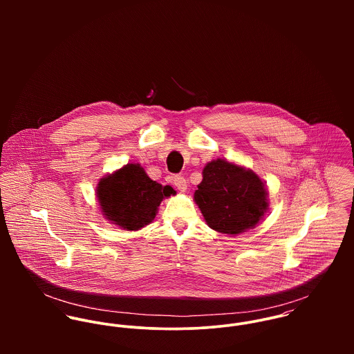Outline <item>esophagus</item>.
<instances>
[{
  "instance_id": "esophagus-1",
  "label": "esophagus",
  "mask_w": 354,
  "mask_h": 354,
  "mask_svg": "<svg viewBox=\"0 0 354 354\" xmlns=\"http://www.w3.org/2000/svg\"><path fill=\"white\" fill-rule=\"evenodd\" d=\"M173 184H174V185L177 187V189H180V191H185L187 187H188L185 177L181 176V174H177V176L173 177Z\"/></svg>"
}]
</instances>
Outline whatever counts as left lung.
Here are the masks:
<instances>
[{
	"instance_id": "left-lung-1",
	"label": "left lung",
	"mask_w": 354,
	"mask_h": 354,
	"mask_svg": "<svg viewBox=\"0 0 354 354\" xmlns=\"http://www.w3.org/2000/svg\"><path fill=\"white\" fill-rule=\"evenodd\" d=\"M195 202L211 229L239 234L257 225L264 215L267 191L251 170L216 159L203 169Z\"/></svg>"
}]
</instances>
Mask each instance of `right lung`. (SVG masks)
I'll return each instance as SVG.
<instances>
[{
  "instance_id": "right-lung-1",
  "label": "right lung",
  "mask_w": 354,
  "mask_h": 354,
  "mask_svg": "<svg viewBox=\"0 0 354 354\" xmlns=\"http://www.w3.org/2000/svg\"><path fill=\"white\" fill-rule=\"evenodd\" d=\"M171 194V187L152 181L140 165L133 163L102 178L97 189L106 218L127 230L149 225L160 202Z\"/></svg>"
}]
</instances>
